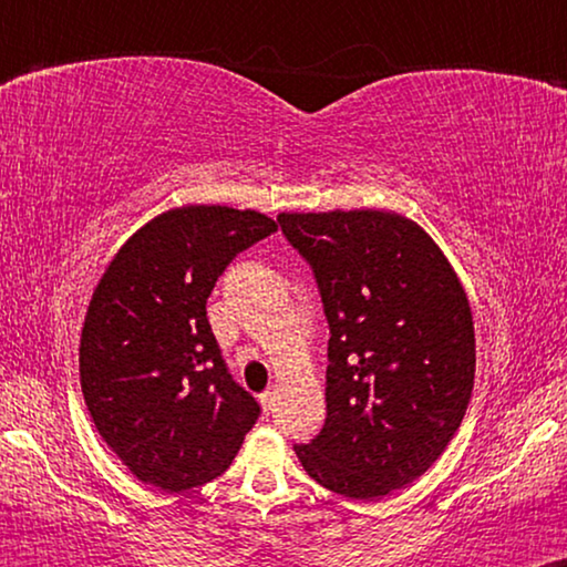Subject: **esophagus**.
Returning <instances> with one entry per match:
<instances>
[{
    "mask_svg": "<svg viewBox=\"0 0 567 567\" xmlns=\"http://www.w3.org/2000/svg\"><path fill=\"white\" fill-rule=\"evenodd\" d=\"M276 401H278V395H276V390H265L262 395H259V403H262V409L268 411H276Z\"/></svg>",
    "mask_w": 567,
    "mask_h": 567,
    "instance_id": "obj_1",
    "label": "esophagus"
}]
</instances>
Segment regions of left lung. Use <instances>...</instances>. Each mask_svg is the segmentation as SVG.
Segmentation results:
<instances>
[{
  "mask_svg": "<svg viewBox=\"0 0 567 567\" xmlns=\"http://www.w3.org/2000/svg\"><path fill=\"white\" fill-rule=\"evenodd\" d=\"M278 223L316 272L331 329L326 424L295 451L323 488L382 498L435 464L467 411V291L430 233L398 212H281Z\"/></svg>",
  "mask_w": 567,
  "mask_h": 567,
  "instance_id": "1",
  "label": "left lung"
}]
</instances>
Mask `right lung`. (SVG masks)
Wrapping results in <instances>:
<instances>
[{
    "label": "right lung",
    "mask_w": 567,
    "mask_h": 567,
    "mask_svg": "<svg viewBox=\"0 0 567 567\" xmlns=\"http://www.w3.org/2000/svg\"><path fill=\"white\" fill-rule=\"evenodd\" d=\"M276 230L255 209L175 206L126 238L92 291L79 342L84 403L137 481L169 494L215 481L257 422L206 299L238 251Z\"/></svg>",
    "instance_id": "right-lung-1"
}]
</instances>
